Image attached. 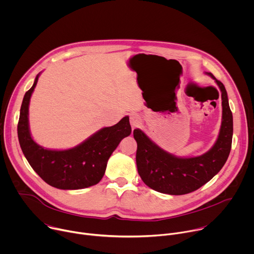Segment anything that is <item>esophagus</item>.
I'll list each match as a JSON object with an SVG mask.
<instances>
[{"instance_id": "obj_1", "label": "esophagus", "mask_w": 254, "mask_h": 254, "mask_svg": "<svg viewBox=\"0 0 254 254\" xmlns=\"http://www.w3.org/2000/svg\"><path fill=\"white\" fill-rule=\"evenodd\" d=\"M129 122H130V126H131V127H132V128H135V127H137L140 125L141 120H140V118H139V116H138V115H136V114H132V115H130Z\"/></svg>"}]
</instances>
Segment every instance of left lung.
Masks as SVG:
<instances>
[{"instance_id": "left-lung-1", "label": "left lung", "mask_w": 254, "mask_h": 254, "mask_svg": "<svg viewBox=\"0 0 254 254\" xmlns=\"http://www.w3.org/2000/svg\"><path fill=\"white\" fill-rule=\"evenodd\" d=\"M210 75L219 86L222 98V123L214 146L205 154L193 158L176 157L156 144L139 128L133 130L136 140V167L142 182L164 194L184 195L196 191L218 173L231 150L233 118L223 83Z\"/></svg>"}]
</instances>
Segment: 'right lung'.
Listing matches in <instances>:
<instances>
[{
	"label": "right lung",
	"instance_id": "add662e5",
	"mask_svg": "<svg viewBox=\"0 0 254 254\" xmlns=\"http://www.w3.org/2000/svg\"><path fill=\"white\" fill-rule=\"evenodd\" d=\"M39 74L25 93L20 110L18 137L28 163L47 184L62 190H77L96 185L102 179L107 161L121 140L131 132L128 117L103 127L78 146L64 151L47 150L36 143L29 129V103Z\"/></svg>",
	"mask_w": 254,
	"mask_h": 254
}]
</instances>
